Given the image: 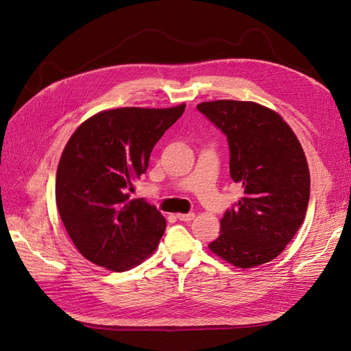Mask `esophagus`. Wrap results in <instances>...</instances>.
<instances>
[{"instance_id": "obj_1", "label": "esophagus", "mask_w": 351, "mask_h": 351, "mask_svg": "<svg viewBox=\"0 0 351 351\" xmlns=\"http://www.w3.org/2000/svg\"><path fill=\"white\" fill-rule=\"evenodd\" d=\"M195 217L194 213H189V214H177V219L180 221H191Z\"/></svg>"}]
</instances>
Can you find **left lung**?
I'll return each mask as SVG.
<instances>
[{"label":"left lung","instance_id":"left-lung-1","mask_svg":"<svg viewBox=\"0 0 351 351\" xmlns=\"http://www.w3.org/2000/svg\"><path fill=\"white\" fill-rule=\"evenodd\" d=\"M197 108L226 134L230 176L244 190L208 248L240 269L269 263L306 217L310 173L302 144L276 111L257 103L217 99Z\"/></svg>","mask_w":351,"mask_h":351}]
</instances>
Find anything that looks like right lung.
<instances>
[{
  "mask_svg": "<svg viewBox=\"0 0 351 351\" xmlns=\"http://www.w3.org/2000/svg\"><path fill=\"white\" fill-rule=\"evenodd\" d=\"M184 108L101 111L66 143L57 169V208L74 245L91 263L121 273L154 253L165 219L145 199H130L127 191Z\"/></svg>",
  "mask_w": 351,
  "mask_h": 351,
  "instance_id": "add662e5",
  "label": "right lung"
}]
</instances>
